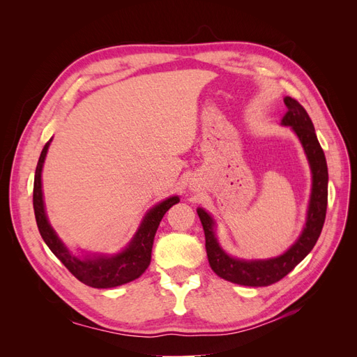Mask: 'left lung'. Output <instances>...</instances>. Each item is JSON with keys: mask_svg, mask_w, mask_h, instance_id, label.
I'll use <instances>...</instances> for the list:
<instances>
[{"mask_svg": "<svg viewBox=\"0 0 357 357\" xmlns=\"http://www.w3.org/2000/svg\"><path fill=\"white\" fill-rule=\"evenodd\" d=\"M287 112L282 119L283 126H290L304 149L311 169V195L304 229L287 250L269 259H238L226 253L215 236V222L204 208H197L205 234V250L213 271L231 283L261 287L277 283L287 275L316 245L328 207V165L325 153L311 119L296 100L286 96Z\"/></svg>", "mask_w": 357, "mask_h": 357, "instance_id": "obj_1", "label": "left lung"}]
</instances>
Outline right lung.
I'll list each match as a JSON object with an SVG mask.
<instances>
[{
  "instance_id": "obj_1",
  "label": "right lung",
  "mask_w": 357,
  "mask_h": 357,
  "mask_svg": "<svg viewBox=\"0 0 357 357\" xmlns=\"http://www.w3.org/2000/svg\"><path fill=\"white\" fill-rule=\"evenodd\" d=\"M50 143H52V138L41 150V155L36 168L34 198H32L36 220H37L38 231L41 234V238L45 240L52 253L67 266L68 271L84 284L95 289H110V287L122 286L132 282V280L142 275L150 265V259H152V247H153V240H155V234L158 231V226L162 218H164V214L172 207V205L177 204L180 198L177 195L169 197L165 201H162L156 204L155 207L150 208L146 213L142 223H139L137 232L132 236V240L128 243V245L123 248V250L117 252L114 255H104V253H86L84 256L75 255L62 243L55 229L52 228V225L49 223V219H47L46 208H45V199H43L41 171H43V165H45V159H46Z\"/></svg>"
}]
</instances>
